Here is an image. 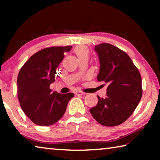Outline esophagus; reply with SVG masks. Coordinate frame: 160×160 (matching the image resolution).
<instances>
[{
	"mask_svg": "<svg viewBox=\"0 0 160 160\" xmlns=\"http://www.w3.org/2000/svg\"><path fill=\"white\" fill-rule=\"evenodd\" d=\"M75 94L77 96H82L84 94V92H82L81 91H76L75 92Z\"/></svg>",
	"mask_w": 160,
	"mask_h": 160,
	"instance_id": "esophagus-1",
	"label": "esophagus"
}]
</instances>
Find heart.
I'll use <instances>...</instances> for the list:
<instances>
[{
  "instance_id": "1",
  "label": "heart",
  "mask_w": 160,
  "mask_h": 160,
  "mask_svg": "<svg viewBox=\"0 0 160 160\" xmlns=\"http://www.w3.org/2000/svg\"><path fill=\"white\" fill-rule=\"evenodd\" d=\"M73 51L74 53L76 54L78 58L83 57L88 58L89 53H90L88 48L87 47H85V46H77V47H75L74 48Z\"/></svg>"
}]
</instances>
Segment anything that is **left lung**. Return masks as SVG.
Segmentation results:
<instances>
[{"mask_svg": "<svg viewBox=\"0 0 160 160\" xmlns=\"http://www.w3.org/2000/svg\"><path fill=\"white\" fill-rule=\"evenodd\" d=\"M99 60V82L107 84L106 98L90 109L97 122L116 126L126 121L141 99L142 80L138 70L128 54L110 44L94 47Z\"/></svg>", "mask_w": 160, "mask_h": 160, "instance_id": "1", "label": "left lung"}]
</instances>
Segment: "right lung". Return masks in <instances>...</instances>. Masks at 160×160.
Listing matches in <instances>:
<instances>
[{
  "label": "right lung",
  "mask_w": 160,
  "mask_h": 160,
  "mask_svg": "<svg viewBox=\"0 0 160 160\" xmlns=\"http://www.w3.org/2000/svg\"><path fill=\"white\" fill-rule=\"evenodd\" d=\"M71 46L53 47L38 51L23 65L18 76V97L24 113L34 123L48 126L56 123L66 112L73 93L52 92L56 70Z\"/></svg>",
  "instance_id": "add662e5"
}]
</instances>
